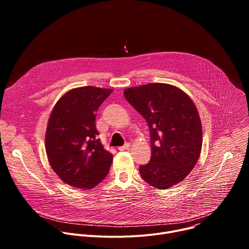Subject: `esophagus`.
Returning <instances> with one entry per match:
<instances>
[{
    "label": "esophagus",
    "mask_w": 249,
    "mask_h": 249,
    "mask_svg": "<svg viewBox=\"0 0 249 249\" xmlns=\"http://www.w3.org/2000/svg\"><path fill=\"white\" fill-rule=\"evenodd\" d=\"M129 147H130V143H126L124 146L119 147V148H118V150H119V151H125V150H128V149H129Z\"/></svg>",
    "instance_id": "esophagus-1"
}]
</instances>
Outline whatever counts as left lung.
I'll return each mask as SVG.
<instances>
[{
    "instance_id": "obj_1",
    "label": "left lung",
    "mask_w": 249,
    "mask_h": 249,
    "mask_svg": "<svg viewBox=\"0 0 249 249\" xmlns=\"http://www.w3.org/2000/svg\"><path fill=\"white\" fill-rule=\"evenodd\" d=\"M124 95L150 128L152 157L139 168L142 178L161 190L181 182L202 149V124L195 103L180 89L160 83L126 89Z\"/></svg>"
}]
</instances>
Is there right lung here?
Returning a JSON list of instances; mask_svg holds the SVG:
<instances>
[{"label":"right lung","instance_id":"right-lung-1","mask_svg":"<svg viewBox=\"0 0 249 249\" xmlns=\"http://www.w3.org/2000/svg\"><path fill=\"white\" fill-rule=\"evenodd\" d=\"M112 89L82 87L67 91L50 114L45 149L60 179L77 188L91 189L107 175L113 156L103 149L95 113Z\"/></svg>","mask_w":249,"mask_h":249}]
</instances>
